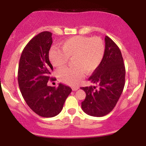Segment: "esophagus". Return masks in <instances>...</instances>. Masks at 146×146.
Here are the masks:
<instances>
[{
	"label": "esophagus",
	"instance_id": "esophagus-1",
	"mask_svg": "<svg viewBox=\"0 0 146 146\" xmlns=\"http://www.w3.org/2000/svg\"><path fill=\"white\" fill-rule=\"evenodd\" d=\"M72 89H73V90H77L79 89V86H74L72 88Z\"/></svg>",
	"mask_w": 146,
	"mask_h": 146
}]
</instances>
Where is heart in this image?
<instances>
[{
    "instance_id": "heart-1",
    "label": "heart",
    "mask_w": 146,
    "mask_h": 146,
    "mask_svg": "<svg viewBox=\"0 0 146 146\" xmlns=\"http://www.w3.org/2000/svg\"><path fill=\"white\" fill-rule=\"evenodd\" d=\"M62 49L53 48L48 58L54 66L62 68L72 58L73 66L62 68L58 72L59 80L70 85H76L84 75L90 73L101 64L105 53L104 43L99 37L77 36L62 43Z\"/></svg>"
}]
</instances>
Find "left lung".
<instances>
[{
    "mask_svg": "<svg viewBox=\"0 0 146 146\" xmlns=\"http://www.w3.org/2000/svg\"><path fill=\"white\" fill-rule=\"evenodd\" d=\"M125 69L118 46L105 37V53L101 64L88 79L96 86L82 87L86 98L82 108L90 116L103 117L115 108L125 85Z\"/></svg>",
    "mask_w": 146,
    "mask_h": 146,
    "instance_id": "1",
    "label": "left lung"
}]
</instances>
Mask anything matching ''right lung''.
I'll list each match as a JSON object with an SVG mask.
<instances>
[{
    "instance_id": "add662e5",
    "label": "right lung",
    "mask_w": 146,
    "mask_h": 146,
    "mask_svg": "<svg viewBox=\"0 0 146 146\" xmlns=\"http://www.w3.org/2000/svg\"><path fill=\"white\" fill-rule=\"evenodd\" d=\"M52 33L42 31L33 37L23 49L20 58L18 82L27 104L37 115L53 117L62 110L64 104L72 89L60 84L57 88L48 86L53 71L48 58L52 44Z\"/></svg>"
}]
</instances>
